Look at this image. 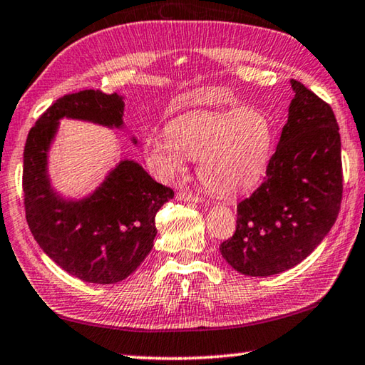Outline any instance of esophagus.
<instances>
[{"mask_svg": "<svg viewBox=\"0 0 365 365\" xmlns=\"http://www.w3.org/2000/svg\"><path fill=\"white\" fill-rule=\"evenodd\" d=\"M177 200L178 201H185V203H200V201H201L200 196L192 193V192H178L177 193Z\"/></svg>", "mask_w": 365, "mask_h": 365, "instance_id": "obj_1", "label": "esophagus"}]
</instances>
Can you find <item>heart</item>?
<instances>
[{
	"label": "heart",
	"instance_id": "heart-1",
	"mask_svg": "<svg viewBox=\"0 0 365 365\" xmlns=\"http://www.w3.org/2000/svg\"><path fill=\"white\" fill-rule=\"evenodd\" d=\"M200 101L210 96L200 94ZM276 143V125L264 110H196L173 118L167 133L146 138V158L162 177H175L187 158L198 160V177L210 192L240 195L262 180Z\"/></svg>",
	"mask_w": 365,
	"mask_h": 365
}]
</instances>
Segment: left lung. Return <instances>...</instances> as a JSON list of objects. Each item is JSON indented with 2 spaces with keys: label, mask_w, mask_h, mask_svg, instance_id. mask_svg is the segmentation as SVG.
Returning a JSON list of instances; mask_svg holds the SVG:
<instances>
[{
  "label": "left lung",
  "mask_w": 365,
  "mask_h": 365,
  "mask_svg": "<svg viewBox=\"0 0 365 365\" xmlns=\"http://www.w3.org/2000/svg\"><path fill=\"white\" fill-rule=\"evenodd\" d=\"M294 99L266 180L237 205L234 235L219 247L245 276H273L299 264L336 221L343 196L339 128L331 107L291 79Z\"/></svg>",
  "instance_id": "left-lung-1"
}]
</instances>
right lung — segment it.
I'll use <instances>...</instances> for the list:
<instances>
[{
  "label": "right lung",
  "instance_id": "obj_1",
  "mask_svg": "<svg viewBox=\"0 0 365 365\" xmlns=\"http://www.w3.org/2000/svg\"><path fill=\"white\" fill-rule=\"evenodd\" d=\"M123 96L86 89L58 99L29 131L22 190L29 229L40 248L78 279L115 284L135 273L154 245L155 214L173 198L131 159H121L84 198L53 188L48 153L61 118L123 128ZM136 144V138H133Z\"/></svg>",
  "mask_w": 365,
  "mask_h": 365
}]
</instances>
